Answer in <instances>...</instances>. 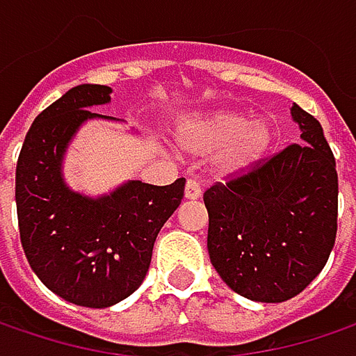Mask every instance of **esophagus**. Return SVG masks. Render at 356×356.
Returning <instances> with one entry per match:
<instances>
[{
	"label": "esophagus",
	"mask_w": 356,
	"mask_h": 356,
	"mask_svg": "<svg viewBox=\"0 0 356 356\" xmlns=\"http://www.w3.org/2000/svg\"><path fill=\"white\" fill-rule=\"evenodd\" d=\"M201 195V183L195 181V179H189L187 185H185V199H199Z\"/></svg>",
	"instance_id": "1"
}]
</instances>
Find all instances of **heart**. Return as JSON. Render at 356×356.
<instances>
[{"label":"heart","instance_id":"obj_1","mask_svg":"<svg viewBox=\"0 0 356 356\" xmlns=\"http://www.w3.org/2000/svg\"><path fill=\"white\" fill-rule=\"evenodd\" d=\"M276 140L274 127L264 120H248L241 113H213L185 122L179 145L187 155H220V171L225 177H240L256 169L270 155Z\"/></svg>","mask_w":356,"mask_h":356}]
</instances>
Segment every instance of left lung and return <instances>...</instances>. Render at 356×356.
<instances>
[{"label": "left lung", "mask_w": 356, "mask_h": 356, "mask_svg": "<svg viewBox=\"0 0 356 356\" xmlns=\"http://www.w3.org/2000/svg\"><path fill=\"white\" fill-rule=\"evenodd\" d=\"M292 118L302 143L203 193L211 264L234 292L256 302L300 294L321 274L337 238L334 155L314 116L294 104Z\"/></svg>", "instance_id": "obj_1"}]
</instances>
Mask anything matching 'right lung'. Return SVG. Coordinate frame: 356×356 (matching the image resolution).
Returning a JSON list of instances; mask_svg holds the SVG:
<instances>
[{"instance_id": "add662e5", "label": "right lung", "mask_w": 356, "mask_h": 356, "mask_svg": "<svg viewBox=\"0 0 356 356\" xmlns=\"http://www.w3.org/2000/svg\"><path fill=\"white\" fill-rule=\"evenodd\" d=\"M111 88H70L32 122L15 167L19 238L35 276L60 298L86 308H108L143 284L153 245L179 207L185 179L171 185L129 181L102 197L72 191L62 161L76 131L111 102Z\"/></svg>"}]
</instances>
